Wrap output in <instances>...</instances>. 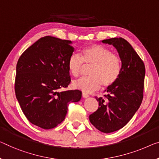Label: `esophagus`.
<instances>
[{
  "label": "esophagus",
  "instance_id": "34e87169",
  "mask_svg": "<svg viewBox=\"0 0 159 159\" xmlns=\"http://www.w3.org/2000/svg\"><path fill=\"white\" fill-rule=\"evenodd\" d=\"M82 96H83V97H84V98H88V97H89V95L87 93H85V92H83L82 93Z\"/></svg>",
  "mask_w": 159,
  "mask_h": 159
}]
</instances>
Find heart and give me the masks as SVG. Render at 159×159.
I'll return each mask as SVG.
<instances>
[{
  "label": "heart",
  "instance_id": "b5f03b06",
  "mask_svg": "<svg viewBox=\"0 0 159 159\" xmlns=\"http://www.w3.org/2000/svg\"><path fill=\"white\" fill-rule=\"evenodd\" d=\"M84 64L92 66L90 76L82 77L73 82V86L84 92H93L110 87L119 79L122 70V61L119 56L112 53L107 47L93 44L84 48L80 55L73 54L68 58V68L70 75L77 77L80 74Z\"/></svg>",
  "mask_w": 159,
  "mask_h": 159
}]
</instances>
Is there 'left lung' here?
Returning a JSON list of instances; mask_svg holds the SVG:
<instances>
[{
  "instance_id": "1",
  "label": "left lung",
  "mask_w": 159,
  "mask_h": 159,
  "mask_svg": "<svg viewBox=\"0 0 159 159\" xmlns=\"http://www.w3.org/2000/svg\"><path fill=\"white\" fill-rule=\"evenodd\" d=\"M117 49L122 61L119 79L108 87L107 94L97 98L98 108L89 116L97 129L106 134L125 126L140 107L143 98L145 65L131 44L122 38L102 41Z\"/></svg>"
}]
</instances>
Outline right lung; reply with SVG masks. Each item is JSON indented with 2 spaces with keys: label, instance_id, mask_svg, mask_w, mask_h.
Here are the masks:
<instances>
[{
  "label": "right lung",
  "instance_id": "right-lung-1",
  "mask_svg": "<svg viewBox=\"0 0 159 159\" xmlns=\"http://www.w3.org/2000/svg\"><path fill=\"white\" fill-rule=\"evenodd\" d=\"M71 41L52 36L41 38L28 48L16 65L15 92L27 119L51 129L65 119L68 104L81 98L79 90L59 91L70 82L68 61Z\"/></svg>",
  "mask_w": 159,
  "mask_h": 159
}]
</instances>
